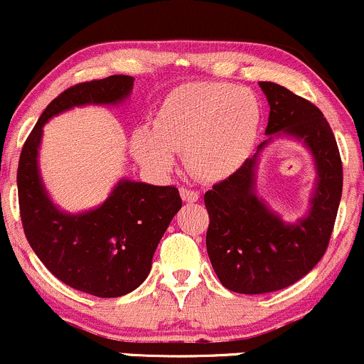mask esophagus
I'll use <instances>...</instances> for the list:
<instances>
[{"label": "esophagus", "mask_w": 364, "mask_h": 364, "mask_svg": "<svg viewBox=\"0 0 364 364\" xmlns=\"http://www.w3.org/2000/svg\"><path fill=\"white\" fill-rule=\"evenodd\" d=\"M181 196L186 203H194V201L200 200V193L193 189H187V187H181Z\"/></svg>", "instance_id": "1"}]
</instances>
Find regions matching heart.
<instances>
[{
  "label": "heart",
  "mask_w": 364,
  "mask_h": 364,
  "mask_svg": "<svg viewBox=\"0 0 364 364\" xmlns=\"http://www.w3.org/2000/svg\"><path fill=\"white\" fill-rule=\"evenodd\" d=\"M263 110L257 96L226 82H191L161 101L151 127L131 136V154L156 173H170L175 152L196 178L219 182L237 173L256 147Z\"/></svg>",
  "instance_id": "b5f03b06"
}]
</instances>
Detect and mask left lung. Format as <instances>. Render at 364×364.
I'll use <instances>...</instances> for the list:
<instances>
[{
	"instance_id": "obj_1",
	"label": "left lung",
	"mask_w": 364,
	"mask_h": 364,
	"mask_svg": "<svg viewBox=\"0 0 364 364\" xmlns=\"http://www.w3.org/2000/svg\"><path fill=\"white\" fill-rule=\"evenodd\" d=\"M259 87L269 105L268 138L237 173L205 193L210 263L226 289L242 294L284 289L319 263L331 238L343 183L338 145L319 108L273 82H261ZM284 134L309 149L318 171L309 213L296 223H284L255 193L259 152Z\"/></svg>"
}]
</instances>
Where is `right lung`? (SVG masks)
Masks as SVG:
<instances>
[{
    "label": "right lung",
    "mask_w": 364,
    "mask_h": 364,
    "mask_svg": "<svg viewBox=\"0 0 364 364\" xmlns=\"http://www.w3.org/2000/svg\"><path fill=\"white\" fill-rule=\"evenodd\" d=\"M133 82L112 75L66 89L45 108L18 159V208L29 245L61 282L98 298L124 296L147 279L157 243L182 207L181 194L173 186L121 178L98 208L61 212L40 177L38 149L48 119L73 107L122 103Z\"/></svg>",
    "instance_id": "obj_1"
}]
</instances>
